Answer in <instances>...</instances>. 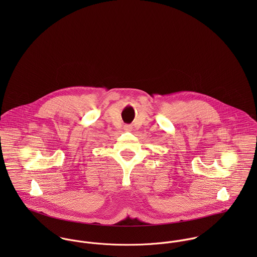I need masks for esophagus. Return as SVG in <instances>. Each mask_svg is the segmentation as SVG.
Here are the masks:
<instances>
[{
  "label": "esophagus",
  "mask_w": 257,
  "mask_h": 257,
  "mask_svg": "<svg viewBox=\"0 0 257 257\" xmlns=\"http://www.w3.org/2000/svg\"><path fill=\"white\" fill-rule=\"evenodd\" d=\"M132 128H133V127H132V125H130V124H126V125L123 126V130H124L125 132H131Z\"/></svg>",
  "instance_id": "esophagus-1"
}]
</instances>
